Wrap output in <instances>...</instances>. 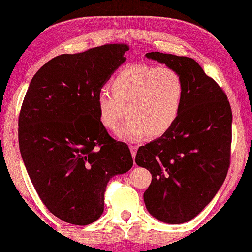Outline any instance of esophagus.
I'll return each instance as SVG.
<instances>
[{
	"instance_id": "obj_1",
	"label": "esophagus",
	"mask_w": 252,
	"mask_h": 252,
	"mask_svg": "<svg viewBox=\"0 0 252 252\" xmlns=\"http://www.w3.org/2000/svg\"><path fill=\"white\" fill-rule=\"evenodd\" d=\"M130 150H131V154H132V157L134 158V157H136L137 150H138V146L137 145H130Z\"/></svg>"
}]
</instances>
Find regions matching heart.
<instances>
[{"label": "heart", "instance_id": "1", "mask_svg": "<svg viewBox=\"0 0 252 252\" xmlns=\"http://www.w3.org/2000/svg\"><path fill=\"white\" fill-rule=\"evenodd\" d=\"M111 89L97 94L99 121L107 130L115 131L127 113L129 118L119 131V136L126 140H140L147 133L163 136L181 114L185 82L170 66H126L112 79Z\"/></svg>", "mask_w": 252, "mask_h": 252}]
</instances>
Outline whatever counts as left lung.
<instances>
[{
  "label": "left lung",
  "instance_id": "8db88e82",
  "mask_svg": "<svg viewBox=\"0 0 252 252\" xmlns=\"http://www.w3.org/2000/svg\"><path fill=\"white\" fill-rule=\"evenodd\" d=\"M149 59L181 74L185 99L173 127L139 147L136 163L149 170L146 208L157 220L181 224L215 197L231 164L232 110L222 87L193 59L150 52Z\"/></svg>",
  "mask_w": 252,
  "mask_h": 252
}]
</instances>
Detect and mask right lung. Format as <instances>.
I'll list each match as a JSON object with an SVG mask.
<instances>
[{"label":"right lung","mask_w":252,"mask_h":252,"mask_svg":"<svg viewBox=\"0 0 252 252\" xmlns=\"http://www.w3.org/2000/svg\"><path fill=\"white\" fill-rule=\"evenodd\" d=\"M126 51L129 45L116 43L55 56L37 71L22 102L18 137L26 170L43 204L66 223L98 220L107 182L133 165L96 106Z\"/></svg>","instance_id":"right-lung-1"}]
</instances>
